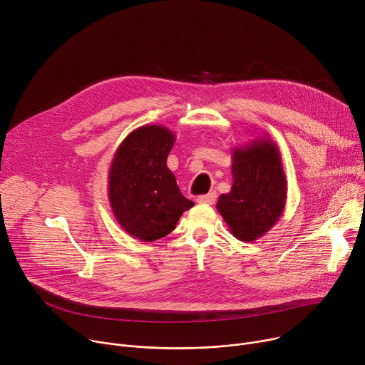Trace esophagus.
Here are the masks:
<instances>
[{
  "instance_id": "esophagus-1",
  "label": "esophagus",
  "mask_w": 365,
  "mask_h": 365,
  "mask_svg": "<svg viewBox=\"0 0 365 365\" xmlns=\"http://www.w3.org/2000/svg\"><path fill=\"white\" fill-rule=\"evenodd\" d=\"M215 197H217V195L214 193V192H211V193H207V195H201V196H197V202L200 204H207V205H212L214 202H215Z\"/></svg>"
}]
</instances>
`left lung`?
Segmentation results:
<instances>
[{
  "instance_id": "left-lung-1",
  "label": "left lung",
  "mask_w": 365,
  "mask_h": 365,
  "mask_svg": "<svg viewBox=\"0 0 365 365\" xmlns=\"http://www.w3.org/2000/svg\"><path fill=\"white\" fill-rule=\"evenodd\" d=\"M233 185L218 197L217 210L230 233L242 242H255L278 222L287 204V179L281 153L263 137L231 150Z\"/></svg>"
}]
</instances>
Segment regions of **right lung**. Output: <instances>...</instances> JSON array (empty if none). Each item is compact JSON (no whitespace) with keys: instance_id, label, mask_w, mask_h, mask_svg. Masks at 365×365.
Masks as SVG:
<instances>
[{"instance_id":"1","label":"right lung","mask_w":365,"mask_h":365,"mask_svg":"<svg viewBox=\"0 0 365 365\" xmlns=\"http://www.w3.org/2000/svg\"><path fill=\"white\" fill-rule=\"evenodd\" d=\"M175 141L168 126L144 125L120 143L110 163V208L126 233L141 242L168 236L182 214L193 207L168 168Z\"/></svg>"}]
</instances>
